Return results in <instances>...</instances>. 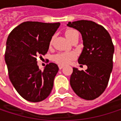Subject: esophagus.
<instances>
[{"label":"esophagus","mask_w":121,"mask_h":121,"mask_svg":"<svg viewBox=\"0 0 121 121\" xmlns=\"http://www.w3.org/2000/svg\"><path fill=\"white\" fill-rule=\"evenodd\" d=\"M58 66H59V69H62L64 68V66H63V65H60V64Z\"/></svg>","instance_id":"34e87169"}]
</instances>
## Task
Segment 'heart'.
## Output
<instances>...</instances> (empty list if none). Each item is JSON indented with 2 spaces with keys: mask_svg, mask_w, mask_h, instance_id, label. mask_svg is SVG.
<instances>
[{
  "mask_svg": "<svg viewBox=\"0 0 121 121\" xmlns=\"http://www.w3.org/2000/svg\"><path fill=\"white\" fill-rule=\"evenodd\" d=\"M77 33L78 32L74 29H67L65 31V36L70 40L71 38ZM52 42V39H51L50 43ZM75 57H76L75 54L73 52H59L56 54L55 55H54L53 60L60 65H65L68 64L69 62H70L72 60H73Z\"/></svg>",
  "mask_w": 121,
  "mask_h": 121,
  "instance_id": "obj_1",
  "label": "heart"
}]
</instances>
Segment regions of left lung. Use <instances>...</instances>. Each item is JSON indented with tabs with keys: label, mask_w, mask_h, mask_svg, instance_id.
<instances>
[{
	"label": "left lung",
	"mask_w": 121,
	"mask_h": 121,
	"mask_svg": "<svg viewBox=\"0 0 121 121\" xmlns=\"http://www.w3.org/2000/svg\"><path fill=\"white\" fill-rule=\"evenodd\" d=\"M67 26L81 34L84 48L78 63L87 66L85 71L73 68L70 85L81 98L95 99L104 92L112 71L114 46L111 38L102 26L92 21L79 20Z\"/></svg>",
	"instance_id": "8db88e82"
}]
</instances>
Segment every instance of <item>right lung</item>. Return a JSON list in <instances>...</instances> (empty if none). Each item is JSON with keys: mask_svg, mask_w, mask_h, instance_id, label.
I'll use <instances>...</instances> for the list:
<instances>
[{"mask_svg": "<svg viewBox=\"0 0 121 121\" xmlns=\"http://www.w3.org/2000/svg\"><path fill=\"white\" fill-rule=\"evenodd\" d=\"M60 25V22H25L15 27L8 38L5 60L9 78L17 92L27 101L41 102L52 90L58 66L50 63L41 71L36 57L48 52Z\"/></svg>", "mask_w": 121, "mask_h": 121, "instance_id": "add662e5", "label": "right lung"}]
</instances>
